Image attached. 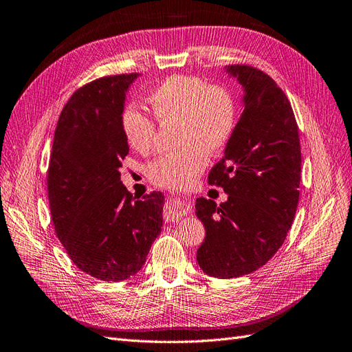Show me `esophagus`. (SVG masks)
Returning <instances> with one entry per match:
<instances>
[{"label": "esophagus", "mask_w": 352, "mask_h": 352, "mask_svg": "<svg viewBox=\"0 0 352 352\" xmlns=\"http://www.w3.org/2000/svg\"><path fill=\"white\" fill-rule=\"evenodd\" d=\"M190 212V202L184 199H170L168 200L165 208V219L166 221H178L182 217Z\"/></svg>", "instance_id": "esophagus-1"}]
</instances>
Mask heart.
I'll use <instances>...</instances> for the list:
<instances>
[{
  "label": "heart",
  "instance_id": "heart-1",
  "mask_svg": "<svg viewBox=\"0 0 352 352\" xmlns=\"http://www.w3.org/2000/svg\"><path fill=\"white\" fill-rule=\"evenodd\" d=\"M147 103L159 122L178 120L177 152L157 157L147 166L155 184L183 187L205 169L209 153L223 150L237 125V106L232 93L221 85H208L195 76L173 75L155 87ZM120 126L126 143L138 153L155 146L156 124L135 104H128Z\"/></svg>",
  "mask_w": 352,
  "mask_h": 352
}]
</instances>
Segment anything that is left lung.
I'll return each instance as SVG.
<instances>
[{"mask_svg":"<svg viewBox=\"0 0 352 352\" xmlns=\"http://www.w3.org/2000/svg\"><path fill=\"white\" fill-rule=\"evenodd\" d=\"M226 70L243 87L245 109L208 175L227 200L196 199L206 230L196 258L208 276L234 278L265 265L285 242L299 200L300 144L292 106L273 79L246 65Z\"/></svg>","mask_w":352,"mask_h":352,"instance_id":"left-lung-1","label":"left lung"}]
</instances>
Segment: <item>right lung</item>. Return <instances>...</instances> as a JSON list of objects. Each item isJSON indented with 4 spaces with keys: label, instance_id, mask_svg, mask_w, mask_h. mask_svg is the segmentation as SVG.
<instances>
[{
    "label": "right lung",
    "instance_id": "1",
    "mask_svg": "<svg viewBox=\"0 0 352 352\" xmlns=\"http://www.w3.org/2000/svg\"><path fill=\"white\" fill-rule=\"evenodd\" d=\"M137 76H106L76 89L60 113L48 165L57 237L79 270L103 282L137 274L162 230L164 193L137 199L120 182L129 152L120 116Z\"/></svg>",
    "mask_w": 352,
    "mask_h": 352
}]
</instances>
